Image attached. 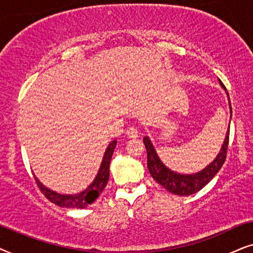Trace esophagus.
Masks as SVG:
<instances>
[{
    "instance_id": "34e87169",
    "label": "esophagus",
    "mask_w": 253,
    "mask_h": 253,
    "mask_svg": "<svg viewBox=\"0 0 253 253\" xmlns=\"http://www.w3.org/2000/svg\"><path fill=\"white\" fill-rule=\"evenodd\" d=\"M126 134L127 136L130 137V139H135V137L139 136V130L134 128V127H129V128L126 130Z\"/></svg>"
}]
</instances>
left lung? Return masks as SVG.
<instances>
[{"label":"left lung","mask_w":253,"mask_h":253,"mask_svg":"<svg viewBox=\"0 0 253 253\" xmlns=\"http://www.w3.org/2000/svg\"><path fill=\"white\" fill-rule=\"evenodd\" d=\"M220 82V85L223 87L224 91L227 92L228 99L229 95L225 86ZM229 107H230V119H231V105L230 100H229ZM230 124V121H229ZM229 128L230 126H228L227 134H225L223 144H222L220 151L216 155V157L211 162L206 168H204L203 170H200L199 172L190 173V174H184V173H178L176 171H172L169 169L163 162L161 161L160 156H158L153 142H151L149 136L143 137V143L146 146L147 149V158H148V170L151 174V177L157 181L158 184L162 185L166 190H168L170 193L180 195V197H187V195L194 194L197 192H199L201 188H204L213 178L216 176L218 171L223 166L225 157H227V149H228V142H229Z\"/></svg>","instance_id":"1"}]
</instances>
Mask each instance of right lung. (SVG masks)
<instances>
[{
	"instance_id": "add662e5",
	"label": "right lung",
	"mask_w": 253,
	"mask_h": 253,
	"mask_svg": "<svg viewBox=\"0 0 253 253\" xmlns=\"http://www.w3.org/2000/svg\"><path fill=\"white\" fill-rule=\"evenodd\" d=\"M117 146V140H113L112 142H110L107 146L105 153H104L102 163L97 172L95 179L92 180V183L87 186L85 190L79 192L75 194H61L58 192L50 190V188L46 187L42 181H40L35 174L37 185H38L40 191L42 192L43 195L48 199L50 203L58 205L60 207L65 208H85L91 205L97 198L99 197V194L102 193L104 188L106 187L107 181H109L110 176V163L111 158H112L114 148Z\"/></svg>"
}]
</instances>
